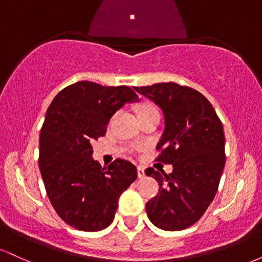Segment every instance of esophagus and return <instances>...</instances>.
Masks as SVG:
<instances>
[{"instance_id": "esophagus-1", "label": "esophagus", "mask_w": 262, "mask_h": 262, "mask_svg": "<svg viewBox=\"0 0 262 262\" xmlns=\"http://www.w3.org/2000/svg\"><path fill=\"white\" fill-rule=\"evenodd\" d=\"M138 177L139 179H143L144 176H145V169H144L143 166H138Z\"/></svg>"}]
</instances>
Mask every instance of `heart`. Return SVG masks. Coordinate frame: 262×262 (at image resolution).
<instances>
[{"label":"heart","mask_w":262,"mask_h":262,"mask_svg":"<svg viewBox=\"0 0 262 262\" xmlns=\"http://www.w3.org/2000/svg\"><path fill=\"white\" fill-rule=\"evenodd\" d=\"M145 107H149V104H146V106H144L143 108H145Z\"/></svg>","instance_id":"obj_1"}]
</instances>
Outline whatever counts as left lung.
I'll return each mask as SVG.
<instances>
[{
    "mask_svg": "<svg viewBox=\"0 0 262 262\" xmlns=\"http://www.w3.org/2000/svg\"><path fill=\"white\" fill-rule=\"evenodd\" d=\"M134 90L161 108L165 129L156 160L173 167L171 173L145 170L159 183L146 214L160 229H186L202 217L217 193L225 165L223 125L209 101L191 87L164 82Z\"/></svg>",
    "mask_w": 262,
    "mask_h": 262,
    "instance_id": "8db88e82",
    "label": "left lung"
}]
</instances>
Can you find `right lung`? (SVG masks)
Returning <instances> with one entry per match:
<instances>
[{
  "instance_id": "obj_1",
  "label": "right lung",
  "mask_w": 262,
  "mask_h": 262,
  "mask_svg": "<svg viewBox=\"0 0 262 262\" xmlns=\"http://www.w3.org/2000/svg\"><path fill=\"white\" fill-rule=\"evenodd\" d=\"M138 101L130 87L79 81L61 90L48 108L39 137V170L50 203L71 227L107 228L121 194L138 177L137 167L123 159L102 167L92 159L91 145L106 134L119 108Z\"/></svg>"
}]
</instances>
